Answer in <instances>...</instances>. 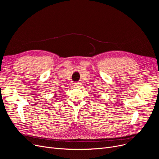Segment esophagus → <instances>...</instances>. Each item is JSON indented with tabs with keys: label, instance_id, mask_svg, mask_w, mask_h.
Wrapping results in <instances>:
<instances>
[{
	"label": "esophagus",
	"instance_id": "obj_1",
	"mask_svg": "<svg viewBox=\"0 0 159 159\" xmlns=\"http://www.w3.org/2000/svg\"><path fill=\"white\" fill-rule=\"evenodd\" d=\"M73 85L74 88H79L80 86V84L79 83H74L73 84Z\"/></svg>",
	"mask_w": 159,
	"mask_h": 159
}]
</instances>
